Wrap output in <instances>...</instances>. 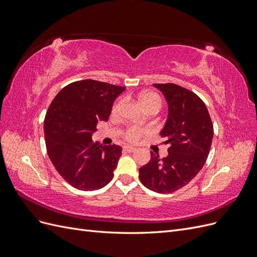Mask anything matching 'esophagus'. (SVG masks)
Here are the masks:
<instances>
[{
  "label": "esophagus",
  "mask_w": 257,
  "mask_h": 257,
  "mask_svg": "<svg viewBox=\"0 0 257 257\" xmlns=\"http://www.w3.org/2000/svg\"><path fill=\"white\" fill-rule=\"evenodd\" d=\"M124 150L127 151V152H133V151L136 150V148L132 147V146H125V147H124Z\"/></svg>",
  "instance_id": "34e87169"
}]
</instances>
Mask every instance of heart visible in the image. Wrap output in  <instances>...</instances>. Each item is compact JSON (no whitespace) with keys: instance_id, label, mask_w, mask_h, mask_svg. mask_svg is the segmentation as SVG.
Returning <instances> with one entry per match:
<instances>
[{"instance_id":"1","label":"heart","mask_w":257,"mask_h":257,"mask_svg":"<svg viewBox=\"0 0 257 257\" xmlns=\"http://www.w3.org/2000/svg\"><path fill=\"white\" fill-rule=\"evenodd\" d=\"M139 102L142 103L144 108H149L152 106H158L159 108L161 107V98L157 94V93L149 92V93H145L141 97H139ZM122 104V100H118L113 107H112V114H116L120 110V107ZM149 130L148 128H141L136 125H131L126 127L123 132V136L125 137L128 142H137L138 139H141L144 135H146Z\"/></svg>"}]
</instances>
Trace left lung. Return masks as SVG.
<instances>
[{
    "instance_id": "obj_1",
    "label": "left lung",
    "mask_w": 257,
    "mask_h": 257,
    "mask_svg": "<svg viewBox=\"0 0 257 257\" xmlns=\"http://www.w3.org/2000/svg\"><path fill=\"white\" fill-rule=\"evenodd\" d=\"M164 95L168 115L161 136L168 155L139 168V179L151 191L173 193L183 188L205 165L213 138V125L205 103L195 93L175 83H154Z\"/></svg>"
}]
</instances>
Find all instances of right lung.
<instances>
[{
  "mask_svg": "<svg viewBox=\"0 0 257 257\" xmlns=\"http://www.w3.org/2000/svg\"><path fill=\"white\" fill-rule=\"evenodd\" d=\"M124 90L87 79L69 83L51 102L44 122L46 147L54 168L74 188L94 191L111 181L122 148L93 143L92 134Z\"/></svg>",
  "mask_w": 257,
  "mask_h": 257,
  "instance_id": "1",
  "label": "right lung"
}]
</instances>
